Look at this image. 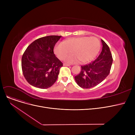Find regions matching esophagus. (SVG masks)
<instances>
[{
	"label": "esophagus",
	"mask_w": 135,
	"mask_h": 135,
	"mask_svg": "<svg viewBox=\"0 0 135 135\" xmlns=\"http://www.w3.org/2000/svg\"><path fill=\"white\" fill-rule=\"evenodd\" d=\"M63 66H69L70 65L69 64H67V63H63Z\"/></svg>",
	"instance_id": "34e87169"
}]
</instances>
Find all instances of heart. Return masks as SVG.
I'll use <instances>...</instances> for the list:
<instances>
[{
	"mask_svg": "<svg viewBox=\"0 0 135 135\" xmlns=\"http://www.w3.org/2000/svg\"><path fill=\"white\" fill-rule=\"evenodd\" d=\"M100 46V40L94 37L72 38L57 44L54 52L59 59L63 60L72 51L74 54L66 58V62L74 63L81 61L86 63L95 57Z\"/></svg>",
	"mask_w": 135,
	"mask_h": 135,
	"instance_id": "1",
	"label": "heart"
}]
</instances>
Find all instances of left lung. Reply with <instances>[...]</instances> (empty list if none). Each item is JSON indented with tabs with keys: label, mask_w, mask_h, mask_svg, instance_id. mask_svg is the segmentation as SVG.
Here are the masks:
<instances>
[{
	"label": "left lung",
	"mask_w": 135,
	"mask_h": 135,
	"mask_svg": "<svg viewBox=\"0 0 135 135\" xmlns=\"http://www.w3.org/2000/svg\"><path fill=\"white\" fill-rule=\"evenodd\" d=\"M102 51L91 63L81 66V72L74 77L77 84L84 89L93 88L103 81L110 73L113 58L107 44L101 40Z\"/></svg>",
	"instance_id": "obj_1"
}]
</instances>
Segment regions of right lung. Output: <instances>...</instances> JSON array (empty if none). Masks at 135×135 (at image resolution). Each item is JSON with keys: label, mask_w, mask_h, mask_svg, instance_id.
<instances>
[{"label": "right lung", "mask_w": 135, "mask_h": 135, "mask_svg": "<svg viewBox=\"0 0 135 135\" xmlns=\"http://www.w3.org/2000/svg\"><path fill=\"white\" fill-rule=\"evenodd\" d=\"M61 37L57 35L42 37L26 49L21 66L25 79L31 85L47 89L57 80L63 63L55 56L54 48Z\"/></svg>", "instance_id": "add662e5"}]
</instances>
